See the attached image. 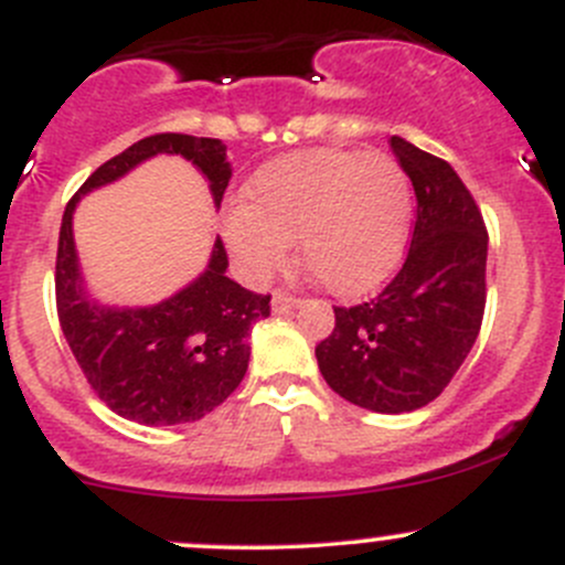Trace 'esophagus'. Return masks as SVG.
I'll return each instance as SVG.
<instances>
[{
    "label": "esophagus",
    "instance_id": "34e87169",
    "mask_svg": "<svg viewBox=\"0 0 565 565\" xmlns=\"http://www.w3.org/2000/svg\"><path fill=\"white\" fill-rule=\"evenodd\" d=\"M298 306H300V298H295V295L284 292V289H276V292H273V311L276 313H287Z\"/></svg>",
    "mask_w": 565,
    "mask_h": 565
}]
</instances>
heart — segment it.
Returning a JSON list of instances; mask_svg holds the SVG:
<instances>
[{"instance_id": "heart-1", "label": "heart", "mask_w": 565, "mask_h": 565, "mask_svg": "<svg viewBox=\"0 0 565 565\" xmlns=\"http://www.w3.org/2000/svg\"><path fill=\"white\" fill-rule=\"evenodd\" d=\"M227 216V243L254 276L284 265L289 241L332 295L379 287L401 263L412 222V181L390 153L313 148L273 159Z\"/></svg>"}]
</instances>
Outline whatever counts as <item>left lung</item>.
Segmentation results:
<instances>
[{"instance_id": "obj_1", "label": "left lung", "mask_w": 565, "mask_h": 565, "mask_svg": "<svg viewBox=\"0 0 565 565\" xmlns=\"http://www.w3.org/2000/svg\"><path fill=\"white\" fill-rule=\"evenodd\" d=\"M417 194L412 246L395 278L360 306H332L317 343L324 382L354 406L417 412L441 395L471 352L487 300V227L477 200L444 159L392 135Z\"/></svg>"}]
</instances>
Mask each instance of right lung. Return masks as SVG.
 <instances>
[{"instance_id": "obj_1", "label": "right lung", "mask_w": 565, "mask_h": 565, "mask_svg": "<svg viewBox=\"0 0 565 565\" xmlns=\"http://www.w3.org/2000/svg\"><path fill=\"white\" fill-rule=\"evenodd\" d=\"M157 153H181L198 164L222 203L233 170L227 146L216 138L151 135L99 164L64 207L56 313L83 376L110 412L140 425H183L222 406L243 382L252 324L270 317V295L248 292L224 276L230 259L218 237L203 276L159 306L105 308L86 298L73 241L75 203Z\"/></svg>"}]
</instances>
